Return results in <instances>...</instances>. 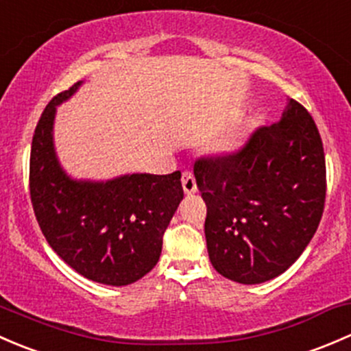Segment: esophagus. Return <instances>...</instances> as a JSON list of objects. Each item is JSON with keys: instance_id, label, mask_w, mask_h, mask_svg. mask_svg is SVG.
Returning a JSON list of instances; mask_svg holds the SVG:
<instances>
[{"instance_id": "obj_1", "label": "esophagus", "mask_w": 351, "mask_h": 351, "mask_svg": "<svg viewBox=\"0 0 351 351\" xmlns=\"http://www.w3.org/2000/svg\"><path fill=\"white\" fill-rule=\"evenodd\" d=\"M182 187H184V193H186L187 196L196 193L197 186H196V179H194L193 172H187V171L182 172Z\"/></svg>"}]
</instances>
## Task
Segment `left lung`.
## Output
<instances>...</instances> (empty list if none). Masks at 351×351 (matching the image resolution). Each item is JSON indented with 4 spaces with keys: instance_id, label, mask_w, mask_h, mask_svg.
Segmentation results:
<instances>
[{
    "instance_id": "8db88e82",
    "label": "left lung",
    "mask_w": 351,
    "mask_h": 351,
    "mask_svg": "<svg viewBox=\"0 0 351 351\" xmlns=\"http://www.w3.org/2000/svg\"><path fill=\"white\" fill-rule=\"evenodd\" d=\"M194 177L208 208L209 260L234 282L262 284L285 272L323 216V142L313 117L294 99L241 150L197 158Z\"/></svg>"
}]
</instances>
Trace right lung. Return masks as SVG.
Returning a JSON list of instances; mask_svg holds the SVG:
<instances>
[{"label":"right lung","mask_w":351,"mask_h":351,"mask_svg":"<svg viewBox=\"0 0 351 351\" xmlns=\"http://www.w3.org/2000/svg\"><path fill=\"white\" fill-rule=\"evenodd\" d=\"M82 82L47 104L30 152V197L43 237L69 267L86 279L128 285L158 262L162 238L184 191L180 172L126 174L117 179L75 180L53 149L57 106Z\"/></svg>","instance_id":"obj_1"}]
</instances>
